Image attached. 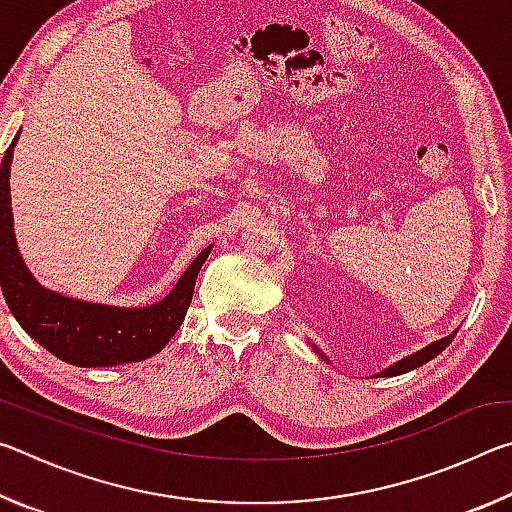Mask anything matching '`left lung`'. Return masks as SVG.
I'll list each match as a JSON object with an SVG mask.
<instances>
[{"instance_id":"left-lung-1","label":"left lung","mask_w":512,"mask_h":512,"mask_svg":"<svg viewBox=\"0 0 512 512\" xmlns=\"http://www.w3.org/2000/svg\"><path fill=\"white\" fill-rule=\"evenodd\" d=\"M454 336H456V332L445 336V339L429 343L427 348H422V350H418L415 354H411V357H406V359H402V361L393 363V366H388L386 370H381L377 377H395V375H404V372L420 368L422 363H427V361H431L433 357H438V354L443 352V350L447 348V345L454 341ZM316 352H318V350H316ZM318 354H320V359H323V352H318Z\"/></svg>"}]
</instances>
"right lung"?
Here are the masks:
<instances>
[{
  "mask_svg": "<svg viewBox=\"0 0 512 512\" xmlns=\"http://www.w3.org/2000/svg\"><path fill=\"white\" fill-rule=\"evenodd\" d=\"M17 133L0 167V284L17 323L42 348L72 366L106 368L158 354L183 325L207 246L167 296L151 307H110L49 291L29 273L17 250L11 210V162Z\"/></svg>",
  "mask_w": 512,
  "mask_h": 512,
  "instance_id": "add662e5",
  "label": "right lung"
}]
</instances>
